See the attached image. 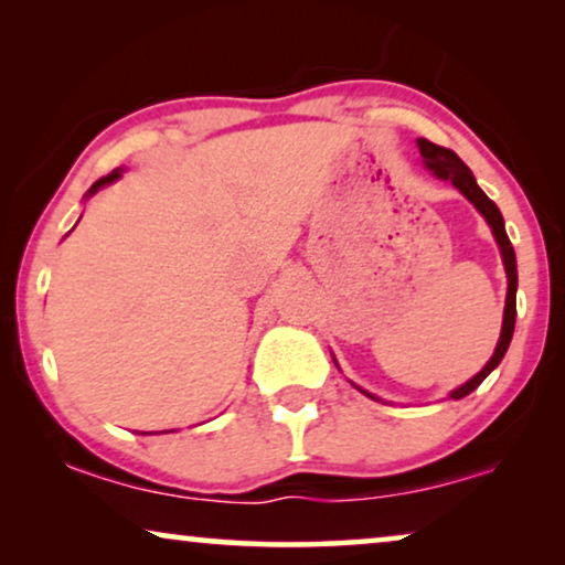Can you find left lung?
Here are the masks:
<instances>
[{"instance_id": "1", "label": "left lung", "mask_w": 565, "mask_h": 565, "mask_svg": "<svg viewBox=\"0 0 565 565\" xmlns=\"http://www.w3.org/2000/svg\"><path fill=\"white\" fill-rule=\"evenodd\" d=\"M419 151L424 161H427V167L435 172L439 180H450L455 188H458L462 195H466L470 203H473L478 211L483 213V218L489 221V226L493 231V236H497V242L501 246V257H504V267H507V280H509V292H507V306H504V327H501V337H499V344H497V352H493V358L486 362V367L478 373L476 377H470L466 385H460L458 391L450 393V398H462L468 396V393H473L478 385L486 381V375L491 373L493 367L499 365L501 358H504L507 350H509V342H512V334H514V319H516V257H514V249H512V242H509L507 231H504V218H501L499 207L493 205V200L486 198V192L478 188L473 174H470V169L462 164L460 157L450 149H445V146H437L427 141V138H419Z\"/></svg>"}]
</instances>
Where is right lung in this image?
I'll return each instance as SVG.
<instances>
[{
	"label": "right lung",
	"mask_w": 565,
	"mask_h": 565,
	"mask_svg": "<svg viewBox=\"0 0 565 565\" xmlns=\"http://www.w3.org/2000/svg\"><path fill=\"white\" fill-rule=\"evenodd\" d=\"M118 177H120L118 169H115V172H110V174H107V177H99V180H97V182L92 184V188H89V195H95V192H97L99 188H103V184H110L113 180H118Z\"/></svg>",
	"instance_id": "add662e5"
}]
</instances>
